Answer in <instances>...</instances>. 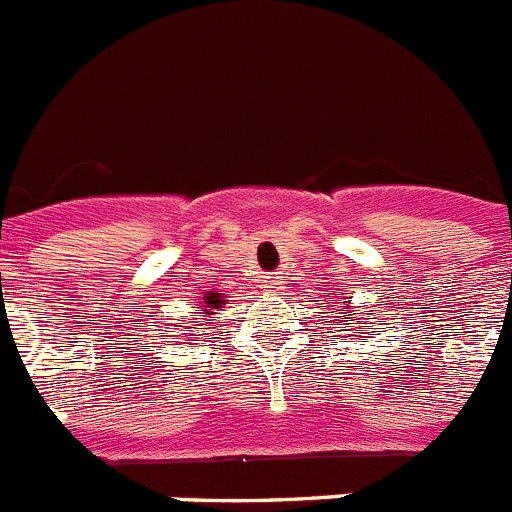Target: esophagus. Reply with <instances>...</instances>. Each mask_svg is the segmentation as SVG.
Segmentation results:
<instances>
[{
	"instance_id": "esophagus-1",
	"label": "esophagus",
	"mask_w": 512,
	"mask_h": 512,
	"mask_svg": "<svg viewBox=\"0 0 512 512\" xmlns=\"http://www.w3.org/2000/svg\"><path fill=\"white\" fill-rule=\"evenodd\" d=\"M263 289L268 291V294H283V289H286V286H283L281 278H268Z\"/></svg>"
}]
</instances>
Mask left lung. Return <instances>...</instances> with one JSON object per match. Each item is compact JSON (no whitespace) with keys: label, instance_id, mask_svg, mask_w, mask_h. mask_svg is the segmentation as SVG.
Wrapping results in <instances>:
<instances>
[{"label":"left lung","instance_id":"left-lung-1","mask_svg":"<svg viewBox=\"0 0 512 512\" xmlns=\"http://www.w3.org/2000/svg\"><path fill=\"white\" fill-rule=\"evenodd\" d=\"M338 304H343V302H338ZM333 307H336V304H333ZM349 312L359 315V309L351 307V296H349V302H346V307L338 309V315H341V322H343V325H346V328H356V322L351 320ZM369 315H375V309H369ZM369 320H375V317H364V320H359V328H369V330H372V333H380V330H377V328H372V322H369Z\"/></svg>","mask_w":512,"mask_h":512}]
</instances>
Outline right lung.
<instances>
[{
	"label": "right lung",
	"mask_w": 512,
	"mask_h": 512,
	"mask_svg": "<svg viewBox=\"0 0 512 512\" xmlns=\"http://www.w3.org/2000/svg\"><path fill=\"white\" fill-rule=\"evenodd\" d=\"M226 304V296L218 294V291H205L203 296H197L195 307V320H205L210 315H218V309Z\"/></svg>",
	"instance_id": "1"
}]
</instances>
